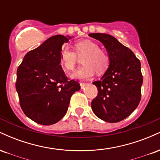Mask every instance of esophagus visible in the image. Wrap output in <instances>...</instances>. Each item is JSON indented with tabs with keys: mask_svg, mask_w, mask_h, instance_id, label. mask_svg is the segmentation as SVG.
<instances>
[{
	"mask_svg": "<svg viewBox=\"0 0 160 160\" xmlns=\"http://www.w3.org/2000/svg\"><path fill=\"white\" fill-rule=\"evenodd\" d=\"M80 87H81V89H83V88L87 85V83H85V82H80Z\"/></svg>",
	"mask_w": 160,
	"mask_h": 160,
	"instance_id": "esophagus-1",
	"label": "esophagus"
}]
</instances>
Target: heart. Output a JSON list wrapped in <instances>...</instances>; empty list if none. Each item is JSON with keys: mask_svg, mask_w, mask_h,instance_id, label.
<instances>
[{"mask_svg": "<svg viewBox=\"0 0 160 160\" xmlns=\"http://www.w3.org/2000/svg\"><path fill=\"white\" fill-rule=\"evenodd\" d=\"M75 51L79 56L82 57L83 65L75 71L71 78L79 80H89L92 78L95 71L102 74L108 69L109 65V57L99 46L90 40L79 41L74 44ZM76 52L68 47H65L60 54V62L65 71H71L74 69L78 62Z\"/></svg>", "mask_w": 160, "mask_h": 160, "instance_id": "heart-1", "label": "heart"}]
</instances>
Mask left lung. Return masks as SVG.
Instances as JSON below:
<instances>
[{"instance_id":"left-lung-1","label":"left lung","mask_w":160,"mask_h":160,"mask_svg":"<svg viewBox=\"0 0 160 160\" xmlns=\"http://www.w3.org/2000/svg\"><path fill=\"white\" fill-rule=\"evenodd\" d=\"M89 36L102 43L109 57L106 72L100 80L92 82L98 92L92 102V109L105 122H120L136 109L141 101V62L131 49L114 37L102 33Z\"/></svg>"}]
</instances>
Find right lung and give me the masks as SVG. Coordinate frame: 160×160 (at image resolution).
<instances>
[{"label":"right lung","mask_w":160,"mask_h":160,"mask_svg":"<svg viewBox=\"0 0 160 160\" xmlns=\"http://www.w3.org/2000/svg\"><path fill=\"white\" fill-rule=\"evenodd\" d=\"M72 37L55 35L29 51L17 69L16 89L24 113L40 125L58 122L80 86L68 80L60 65L62 45Z\"/></svg>","instance_id":"add662e5"}]
</instances>
